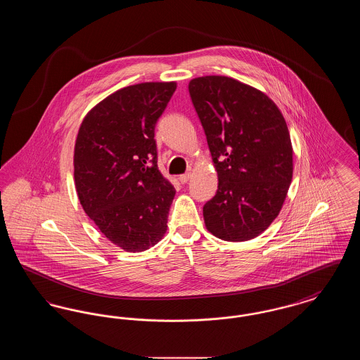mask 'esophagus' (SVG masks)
Instances as JSON below:
<instances>
[{
    "label": "esophagus",
    "instance_id": "obj_1",
    "mask_svg": "<svg viewBox=\"0 0 360 360\" xmlns=\"http://www.w3.org/2000/svg\"><path fill=\"white\" fill-rule=\"evenodd\" d=\"M179 182L181 184H188V179H190V172H186V174H182V175H179Z\"/></svg>",
    "mask_w": 360,
    "mask_h": 360
}]
</instances>
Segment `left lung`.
Here are the masks:
<instances>
[{
  "mask_svg": "<svg viewBox=\"0 0 360 360\" xmlns=\"http://www.w3.org/2000/svg\"><path fill=\"white\" fill-rule=\"evenodd\" d=\"M188 93L219 176L204 205L206 228L226 241L254 239L279 214L290 186L286 121L264 93L229 77L194 78Z\"/></svg>",
  "mask_w": 360,
  "mask_h": 360,
  "instance_id": "1",
  "label": "left lung"
}]
</instances>
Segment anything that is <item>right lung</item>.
I'll return each mask as SVG.
<instances>
[{
  "label": "right lung",
  "mask_w": 360,
  "mask_h": 360,
  "mask_svg": "<svg viewBox=\"0 0 360 360\" xmlns=\"http://www.w3.org/2000/svg\"><path fill=\"white\" fill-rule=\"evenodd\" d=\"M175 82L127 86L97 103L74 148V179L86 214L129 252L154 247L167 229L175 188L158 169L156 121Z\"/></svg>",
  "instance_id": "1"
}]
</instances>
